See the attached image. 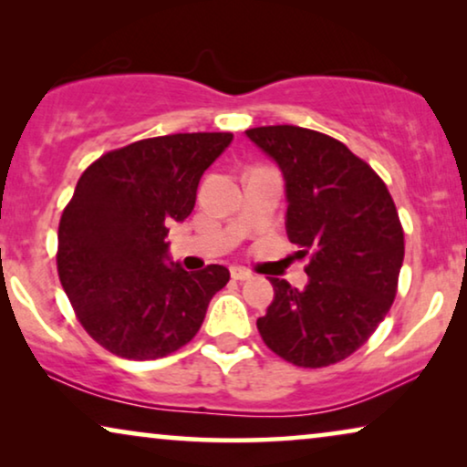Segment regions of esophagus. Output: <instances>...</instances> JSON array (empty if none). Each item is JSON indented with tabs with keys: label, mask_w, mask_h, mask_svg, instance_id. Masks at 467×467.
<instances>
[{
	"label": "esophagus",
	"mask_w": 467,
	"mask_h": 467,
	"mask_svg": "<svg viewBox=\"0 0 467 467\" xmlns=\"http://www.w3.org/2000/svg\"><path fill=\"white\" fill-rule=\"evenodd\" d=\"M251 276H253V274H251V270H246V267H242V265L232 267V278L234 280H248Z\"/></svg>",
	"instance_id": "esophagus-1"
}]
</instances>
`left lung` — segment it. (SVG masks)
<instances>
[{"label":"left lung","mask_w":467,"mask_h":467,"mask_svg":"<svg viewBox=\"0 0 467 467\" xmlns=\"http://www.w3.org/2000/svg\"><path fill=\"white\" fill-rule=\"evenodd\" d=\"M283 170L286 235L310 254L302 291L270 278L274 299L257 329L299 368H325L363 347L391 308L404 229L382 178L336 138L296 125L246 130Z\"/></svg>","instance_id":"8db88e82"}]
</instances>
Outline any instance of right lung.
I'll list each match as a JSON object with an SVG mask.
<instances>
[{
    "mask_svg": "<svg viewBox=\"0 0 467 467\" xmlns=\"http://www.w3.org/2000/svg\"><path fill=\"white\" fill-rule=\"evenodd\" d=\"M234 133H171L101 155L59 221L57 272L78 321L123 359H159L191 342L229 280L223 265L168 264V232Z\"/></svg>",
    "mask_w": 467,
    "mask_h": 467,
    "instance_id": "add662e5",
    "label": "right lung"
}]
</instances>
